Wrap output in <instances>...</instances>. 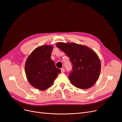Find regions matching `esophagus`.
<instances>
[{
  "instance_id": "obj_1",
  "label": "esophagus",
  "mask_w": 122,
  "mask_h": 122,
  "mask_svg": "<svg viewBox=\"0 0 122 122\" xmlns=\"http://www.w3.org/2000/svg\"><path fill=\"white\" fill-rule=\"evenodd\" d=\"M61 71L62 72H64L65 71V69L64 68H61Z\"/></svg>"
}]
</instances>
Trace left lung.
<instances>
[{
	"instance_id": "8db88e82",
	"label": "left lung",
	"mask_w": 122,
	"mask_h": 122,
	"mask_svg": "<svg viewBox=\"0 0 122 122\" xmlns=\"http://www.w3.org/2000/svg\"><path fill=\"white\" fill-rule=\"evenodd\" d=\"M56 46L67 56L72 65L68 78L73 85L87 89L95 84L100 74L101 62L95 51L74 43L59 42Z\"/></svg>"
}]
</instances>
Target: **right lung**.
I'll use <instances>...</instances> for the list:
<instances>
[{"instance_id": "right-lung-1", "label": "right lung", "mask_w": 122, "mask_h": 122, "mask_svg": "<svg viewBox=\"0 0 122 122\" xmlns=\"http://www.w3.org/2000/svg\"><path fill=\"white\" fill-rule=\"evenodd\" d=\"M53 47L44 45L35 49L27 58L25 65V74L30 84L40 90H45L53 84L60 69L51 59Z\"/></svg>"}]
</instances>
